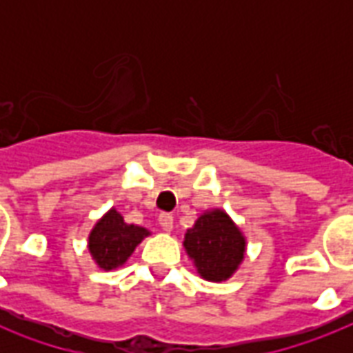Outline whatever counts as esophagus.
<instances>
[{
    "instance_id": "1",
    "label": "esophagus",
    "mask_w": 353,
    "mask_h": 353,
    "mask_svg": "<svg viewBox=\"0 0 353 353\" xmlns=\"http://www.w3.org/2000/svg\"><path fill=\"white\" fill-rule=\"evenodd\" d=\"M159 225L163 231H172V227H174V216L168 214V212H163L159 214Z\"/></svg>"
}]
</instances>
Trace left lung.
I'll return each instance as SVG.
<instances>
[{
	"instance_id": "left-lung-1",
	"label": "left lung",
	"mask_w": 353,
	"mask_h": 353,
	"mask_svg": "<svg viewBox=\"0 0 353 353\" xmlns=\"http://www.w3.org/2000/svg\"><path fill=\"white\" fill-rule=\"evenodd\" d=\"M185 249L194 258L198 273L207 280L229 279L245 252V240L223 210L199 216L185 234Z\"/></svg>"
}]
</instances>
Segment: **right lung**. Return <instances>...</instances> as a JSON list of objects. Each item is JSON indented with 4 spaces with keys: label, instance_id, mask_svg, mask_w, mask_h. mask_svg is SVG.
Here are the masks:
<instances>
[{
    "label": "right lung",
    "instance_id": "add662e5",
    "mask_svg": "<svg viewBox=\"0 0 353 353\" xmlns=\"http://www.w3.org/2000/svg\"><path fill=\"white\" fill-rule=\"evenodd\" d=\"M148 234L146 229L128 225L117 210L112 209L102 220L97 221L90 234V251L102 269L117 268L126 262L133 249Z\"/></svg>",
    "mask_w": 353,
    "mask_h": 353
}]
</instances>
